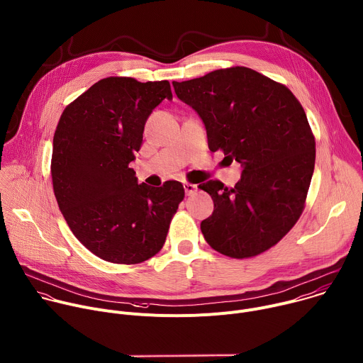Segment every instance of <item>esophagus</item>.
<instances>
[{
    "instance_id": "34e87169",
    "label": "esophagus",
    "mask_w": 363,
    "mask_h": 363,
    "mask_svg": "<svg viewBox=\"0 0 363 363\" xmlns=\"http://www.w3.org/2000/svg\"><path fill=\"white\" fill-rule=\"evenodd\" d=\"M197 190V186L196 184H191V183H184V191L187 196H191L193 193H196Z\"/></svg>"
}]
</instances>
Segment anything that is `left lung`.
<instances>
[{
	"mask_svg": "<svg viewBox=\"0 0 363 363\" xmlns=\"http://www.w3.org/2000/svg\"><path fill=\"white\" fill-rule=\"evenodd\" d=\"M173 87L203 120L208 149L243 167L235 187L219 180L199 186L214 203L200 225L206 242L233 259L269 250L299 220L315 169L302 104L284 84L239 65Z\"/></svg>",
	"mask_w": 363,
	"mask_h": 363,
	"instance_id": "obj_1",
	"label": "left lung"
}]
</instances>
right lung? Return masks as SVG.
Instances as JSON below:
<instances>
[{"label": "right lung", "instance_id": "right-lung-1", "mask_svg": "<svg viewBox=\"0 0 363 363\" xmlns=\"http://www.w3.org/2000/svg\"><path fill=\"white\" fill-rule=\"evenodd\" d=\"M172 100L167 80L107 77L69 103L52 138L51 179L64 219L97 257L137 264L159 253L184 199L174 180L138 184L128 164L152 111Z\"/></svg>", "mask_w": 363, "mask_h": 363}]
</instances>
